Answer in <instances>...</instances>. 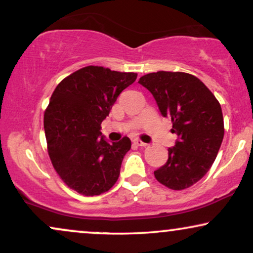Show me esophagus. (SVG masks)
Listing matches in <instances>:
<instances>
[{
  "label": "esophagus",
  "mask_w": 253,
  "mask_h": 253,
  "mask_svg": "<svg viewBox=\"0 0 253 253\" xmlns=\"http://www.w3.org/2000/svg\"><path fill=\"white\" fill-rule=\"evenodd\" d=\"M133 143H134V145H137V146H141V147L147 146V144L144 143V141L140 140V139H134Z\"/></svg>",
  "instance_id": "esophagus-1"
}]
</instances>
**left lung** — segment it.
Masks as SVG:
<instances>
[{
    "mask_svg": "<svg viewBox=\"0 0 253 253\" xmlns=\"http://www.w3.org/2000/svg\"><path fill=\"white\" fill-rule=\"evenodd\" d=\"M138 83L153 94L162 116L170 117L171 132L178 137L155 178L171 190L188 189L206 175L220 150L224 134L220 103L186 72H152Z\"/></svg>",
    "mask_w": 253,
    "mask_h": 253,
    "instance_id": "1",
    "label": "left lung"
}]
</instances>
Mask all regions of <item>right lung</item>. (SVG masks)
Masks as SVG:
<instances>
[{
    "instance_id": "1",
    "label": "right lung",
    "mask_w": 253,
    "mask_h": 253,
    "mask_svg": "<svg viewBox=\"0 0 253 253\" xmlns=\"http://www.w3.org/2000/svg\"><path fill=\"white\" fill-rule=\"evenodd\" d=\"M136 78L133 72L88 65L65 77L51 94L43 115L48 154L62 181L81 195H101L119 179L131 140L109 144L100 129Z\"/></svg>"
}]
</instances>
